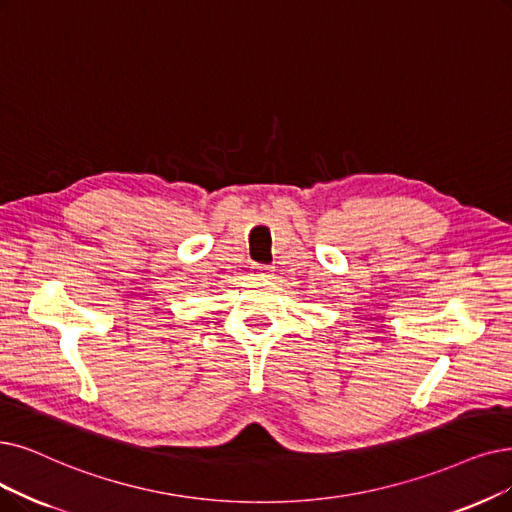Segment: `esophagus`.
I'll use <instances>...</instances> for the list:
<instances>
[{
  "instance_id": "1",
  "label": "esophagus",
  "mask_w": 512,
  "mask_h": 512,
  "mask_svg": "<svg viewBox=\"0 0 512 512\" xmlns=\"http://www.w3.org/2000/svg\"><path fill=\"white\" fill-rule=\"evenodd\" d=\"M271 273H273V267H269V264H254L252 267V277L256 279H267L271 277Z\"/></svg>"
}]
</instances>
